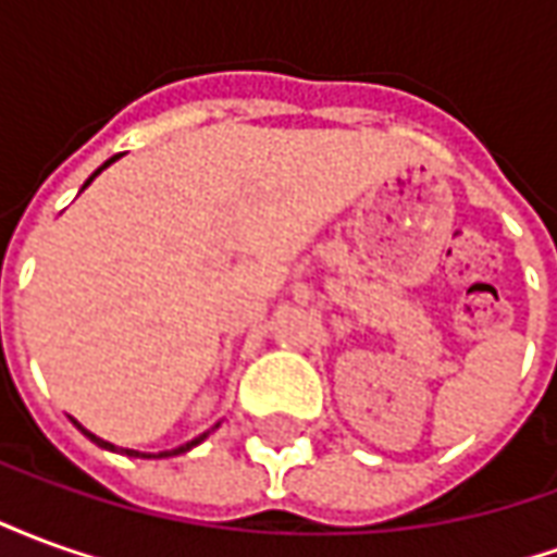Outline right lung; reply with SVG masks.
<instances>
[{
    "instance_id": "1",
    "label": "right lung",
    "mask_w": 557,
    "mask_h": 557,
    "mask_svg": "<svg viewBox=\"0 0 557 557\" xmlns=\"http://www.w3.org/2000/svg\"><path fill=\"white\" fill-rule=\"evenodd\" d=\"M115 158H119V154H115ZM115 158H110V160H107V163H103L101 170H107V166H110V163H113V160H115ZM101 170H98V172H101ZM98 172H95V175H98ZM95 175H91L89 182L83 184V187H89V184H91V182H95ZM77 426H79V423H77ZM79 430H83V426H79ZM83 435H89L91 442H95V444H101V447H107V450H115L113 444H110V442H101V438H98V435H91V432H89V430H83ZM206 435H208V432H202V435H199V438H194V442H187V444H182V447H175V450H163V454H158V456H172V454H184V450H190V447H194V444H199V442H202V438H206ZM125 454H131V456H146V454H137V450H125Z\"/></svg>"
}]
</instances>
